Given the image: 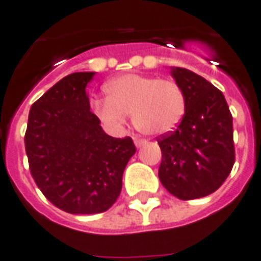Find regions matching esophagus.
<instances>
[{
  "label": "esophagus",
  "instance_id": "esophagus-1",
  "mask_svg": "<svg viewBox=\"0 0 261 261\" xmlns=\"http://www.w3.org/2000/svg\"><path fill=\"white\" fill-rule=\"evenodd\" d=\"M147 143L144 138H138V137H136L134 138V144H136V147H141V145H144V144Z\"/></svg>",
  "mask_w": 261,
  "mask_h": 261
}]
</instances>
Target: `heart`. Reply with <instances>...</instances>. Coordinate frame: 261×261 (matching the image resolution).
<instances>
[{
    "label": "heart",
    "mask_w": 261,
    "mask_h": 261,
    "mask_svg": "<svg viewBox=\"0 0 261 261\" xmlns=\"http://www.w3.org/2000/svg\"><path fill=\"white\" fill-rule=\"evenodd\" d=\"M107 99L92 101L96 117L112 131H120L133 114V123L144 134L161 136L174 130L184 117L185 97L174 80L125 73L107 82Z\"/></svg>",
    "instance_id": "heart-1"
}]
</instances>
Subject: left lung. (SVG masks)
<instances>
[{
  "instance_id": "obj_1",
  "label": "left lung",
  "mask_w": 261,
  "mask_h": 261,
  "mask_svg": "<svg viewBox=\"0 0 261 261\" xmlns=\"http://www.w3.org/2000/svg\"><path fill=\"white\" fill-rule=\"evenodd\" d=\"M185 97L176 130L156 141L162 152L158 176L169 194L182 200L215 192L234 164L233 118L223 93L199 74L171 67Z\"/></svg>"
}]
</instances>
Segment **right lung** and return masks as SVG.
Returning a JSON list of instances; mask_svg holds the SVG:
<instances>
[{"label": "right lung", "instance_id": "obj_1", "mask_svg": "<svg viewBox=\"0 0 261 261\" xmlns=\"http://www.w3.org/2000/svg\"><path fill=\"white\" fill-rule=\"evenodd\" d=\"M94 72L67 74L29 110L25 151L42 194L67 213L106 212L117 200L125 165L136 152L130 137L106 134L90 112L86 86Z\"/></svg>", "mask_w": 261, "mask_h": 261}]
</instances>
